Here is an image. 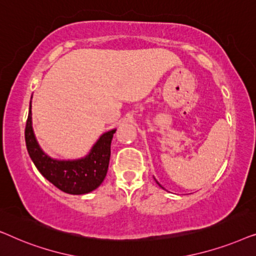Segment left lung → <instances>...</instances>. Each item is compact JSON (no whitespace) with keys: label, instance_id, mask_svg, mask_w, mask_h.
Instances as JSON below:
<instances>
[{"label":"left lung","instance_id":"1","mask_svg":"<svg viewBox=\"0 0 256 256\" xmlns=\"http://www.w3.org/2000/svg\"><path fill=\"white\" fill-rule=\"evenodd\" d=\"M156 183H157V184H158V185H160V188H162V185H160V183H158V182H157V180H156Z\"/></svg>","mask_w":256,"mask_h":256}]
</instances>
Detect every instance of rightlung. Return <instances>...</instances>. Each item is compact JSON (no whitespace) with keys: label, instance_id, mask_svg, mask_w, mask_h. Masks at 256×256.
<instances>
[{"label":"right lung","instance_id":"add662e5","mask_svg":"<svg viewBox=\"0 0 256 256\" xmlns=\"http://www.w3.org/2000/svg\"><path fill=\"white\" fill-rule=\"evenodd\" d=\"M31 115L30 101L26 126V143L30 158L38 171L56 188L70 194H86L99 188L107 174L110 143L116 129L104 132L85 157L78 160H57L45 154L38 144Z\"/></svg>","mask_w":256,"mask_h":256}]
</instances>
